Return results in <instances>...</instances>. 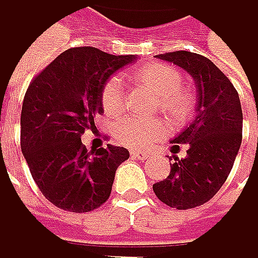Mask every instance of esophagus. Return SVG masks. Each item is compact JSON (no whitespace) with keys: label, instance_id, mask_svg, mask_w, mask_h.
I'll list each match as a JSON object with an SVG mask.
<instances>
[{"label":"esophagus","instance_id":"34e87169","mask_svg":"<svg viewBox=\"0 0 258 258\" xmlns=\"http://www.w3.org/2000/svg\"><path fill=\"white\" fill-rule=\"evenodd\" d=\"M150 154L145 153V151H132V157L135 159H139V160H145Z\"/></svg>","mask_w":258,"mask_h":258}]
</instances>
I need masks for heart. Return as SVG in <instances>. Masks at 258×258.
<instances>
[{"instance_id":"obj_1","label":"heart","mask_w":258,"mask_h":258,"mask_svg":"<svg viewBox=\"0 0 258 258\" xmlns=\"http://www.w3.org/2000/svg\"><path fill=\"white\" fill-rule=\"evenodd\" d=\"M136 79L150 88L157 96L159 107L171 119L185 117L189 110L191 99L182 88L180 73L168 64L150 62L136 72ZM101 102L108 114H116L123 108L125 90L120 76H111L101 93ZM167 133L165 123L159 119H145L138 116H123L113 125V135L122 145L132 148H144L163 138Z\"/></svg>"}]
</instances>
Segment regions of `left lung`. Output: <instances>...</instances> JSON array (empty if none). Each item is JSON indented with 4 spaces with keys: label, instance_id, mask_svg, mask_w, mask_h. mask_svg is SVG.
<instances>
[{
    "label": "left lung",
    "instance_id": "8db88e82",
    "mask_svg": "<svg viewBox=\"0 0 258 258\" xmlns=\"http://www.w3.org/2000/svg\"><path fill=\"white\" fill-rule=\"evenodd\" d=\"M156 58L191 75L197 88L196 117L171 141L170 176L153 185L165 205L189 210L213 199L228 179L242 144V105L231 81L208 58L185 50ZM176 143L188 144L182 159Z\"/></svg>",
    "mask_w": 258,
    "mask_h": 258
}]
</instances>
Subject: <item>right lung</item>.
<instances>
[{
    "mask_svg": "<svg viewBox=\"0 0 258 258\" xmlns=\"http://www.w3.org/2000/svg\"><path fill=\"white\" fill-rule=\"evenodd\" d=\"M135 59V54L75 47L29 85L21 110V150L33 180L54 207L88 213L110 197L114 173L130 153L113 145L87 151L81 136L96 130L105 82Z\"/></svg>",
    "mask_w": 258,
    "mask_h": 258,
    "instance_id": "add662e5",
    "label": "right lung"
}]
</instances>
